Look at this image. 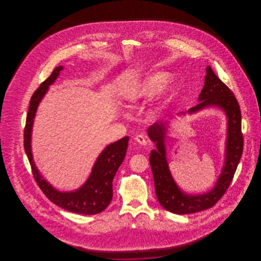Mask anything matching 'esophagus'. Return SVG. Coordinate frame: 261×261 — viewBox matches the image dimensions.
<instances>
[{"label": "esophagus", "instance_id": "34e87169", "mask_svg": "<svg viewBox=\"0 0 261 261\" xmlns=\"http://www.w3.org/2000/svg\"><path fill=\"white\" fill-rule=\"evenodd\" d=\"M134 140H135L139 144H141V145H146V144H147V141H146L145 136L142 135V134L137 135V136L134 138Z\"/></svg>", "mask_w": 261, "mask_h": 261}]
</instances>
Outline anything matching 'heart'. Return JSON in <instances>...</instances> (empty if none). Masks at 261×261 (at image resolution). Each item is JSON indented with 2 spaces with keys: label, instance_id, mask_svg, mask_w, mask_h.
Returning <instances> with one entry per match:
<instances>
[{
  "label": "heart",
  "instance_id": "1",
  "mask_svg": "<svg viewBox=\"0 0 261 261\" xmlns=\"http://www.w3.org/2000/svg\"><path fill=\"white\" fill-rule=\"evenodd\" d=\"M170 78L171 75L168 72H155L133 86L128 90L126 98L132 103H141L151 100L164 89ZM161 109H163V107L160 106L156 111H161Z\"/></svg>",
  "mask_w": 261,
  "mask_h": 261
}]
</instances>
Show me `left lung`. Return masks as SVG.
Here are the masks:
<instances>
[{
	"label": "left lung",
	"mask_w": 261,
	"mask_h": 261,
	"mask_svg": "<svg viewBox=\"0 0 261 261\" xmlns=\"http://www.w3.org/2000/svg\"><path fill=\"white\" fill-rule=\"evenodd\" d=\"M199 100L200 102L191 107L188 113L192 114L208 106H217L225 111L227 117L226 161L216 187L211 191L203 195H187L180 190L172 179L167 163L164 144L166 123H155L147 130L148 136L156 146V149L151 152L149 160L156 198L164 209L177 215L204 211L215 205L231 183L244 150L242 115L238 100L228 87L217 77L211 66L206 68L205 81Z\"/></svg>",
	"instance_id": "8db88e82"
}]
</instances>
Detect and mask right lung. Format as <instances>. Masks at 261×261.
<instances>
[{
    "label": "right lung",
    "mask_w": 261,
    "mask_h": 261,
    "mask_svg": "<svg viewBox=\"0 0 261 261\" xmlns=\"http://www.w3.org/2000/svg\"><path fill=\"white\" fill-rule=\"evenodd\" d=\"M63 67L59 66L53 70L48 78H46L39 88L34 91L31 98L29 111L24 128V149L28 156L34 179L40 189L48 200L56 205L60 206L67 211L81 215H96L106 210L113 198V179L118 168L121 165L128 148V137L109 144L103 150L95 162L91 174L82 188L73 192H60L51 187L40 175L34 165L31 150V136L35 113L40 100L47 91L48 86L54 83L56 78Z\"/></svg>",
    "instance_id": "obj_1"
}]
</instances>
